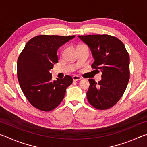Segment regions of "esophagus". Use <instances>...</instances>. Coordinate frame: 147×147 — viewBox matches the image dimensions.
<instances>
[{
	"label": "esophagus",
	"instance_id": "obj_1",
	"mask_svg": "<svg viewBox=\"0 0 147 147\" xmlns=\"http://www.w3.org/2000/svg\"><path fill=\"white\" fill-rule=\"evenodd\" d=\"M73 81H78V80H80V79H82V78L79 76L74 75L73 76Z\"/></svg>",
	"mask_w": 147,
	"mask_h": 147
}]
</instances>
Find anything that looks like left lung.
Instances as JSON below:
<instances>
[{
	"instance_id": "left-lung-1",
	"label": "left lung",
	"mask_w": 147,
	"mask_h": 147,
	"mask_svg": "<svg viewBox=\"0 0 147 147\" xmlns=\"http://www.w3.org/2000/svg\"><path fill=\"white\" fill-rule=\"evenodd\" d=\"M90 49L94 61L91 67L102 73L101 80L90 83L87 98L99 109H108L117 102L127 87L130 78V57L124 44L109 35L78 36Z\"/></svg>"
}]
</instances>
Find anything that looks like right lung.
Listing matches in <instances>:
<instances>
[{"label": "right lung", "instance_id": "add662e5", "mask_svg": "<svg viewBox=\"0 0 147 147\" xmlns=\"http://www.w3.org/2000/svg\"><path fill=\"white\" fill-rule=\"evenodd\" d=\"M75 36L41 35L27 42L17 60V77L24 96L32 106L49 111L63 100L73 78L52 80L50 70L58 63L57 51Z\"/></svg>", "mask_w": 147, "mask_h": 147}]
</instances>
